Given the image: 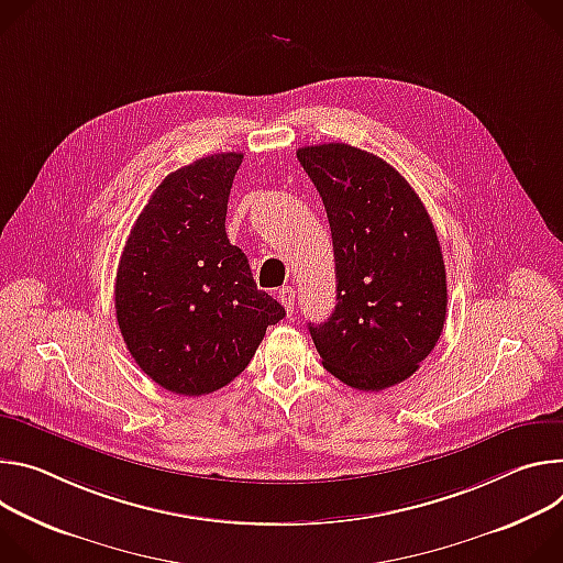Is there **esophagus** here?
<instances>
[{"label": "esophagus", "instance_id": "34e87169", "mask_svg": "<svg viewBox=\"0 0 563 563\" xmlns=\"http://www.w3.org/2000/svg\"><path fill=\"white\" fill-rule=\"evenodd\" d=\"M279 301L284 303L286 313L292 316V308H295V290H292L290 286H284V288L279 290Z\"/></svg>", "mask_w": 563, "mask_h": 563}]
</instances>
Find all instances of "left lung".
I'll return each instance as SVG.
<instances>
[{
  "label": "left lung",
  "instance_id": "1",
  "mask_svg": "<svg viewBox=\"0 0 563 563\" xmlns=\"http://www.w3.org/2000/svg\"><path fill=\"white\" fill-rule=\"evenodd\" d=\"M322 197L338 303L308 324L327 371L360 391L407 380L433 351L448 313L439 236L413 187L380 156L344 143L297 150Z\"/></svg>",
  "mask_w": 563,
  "mask_h": 563
}]
</instances>
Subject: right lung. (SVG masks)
<instances>
[{"label":"right lung","mask_w":563,"mask_h":563,"mask_svg":"<svg viewBox=\"0 0 563 563\" xmlns=\"http://www.w3.org/2000/svg\"><path fill=\"white\" fill-rule=\"evenodd\" d=\"M241 161L223 152L167 174L120 255L113 292L122 340L147 376L178 396L232 383L266 329L286 318L225 234Z\"/></svg>","instance_id":"1"}]
</instances>
